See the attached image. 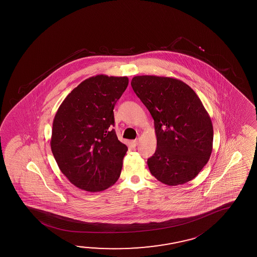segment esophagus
I'll return each instance as SVG.
<instances>
[{
    "instance_id": "obj_1",
    "label": "esophagus",
    "mask_w": 257,
    "mask_h": 257,
    "mask_svg": "<svg viewBox=\"0 0 257 257\" xmlns=\"http://www.w3.org/2000/svg\"><path fill=\"white\" fill-rule=\"evenodd\" d=\"M139 144V139H136V140H133L131 142V145L133 147H136Z\"/></svg>"
}]
</instances>
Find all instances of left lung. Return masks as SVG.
Here are the masks:
<instances>
[{
	"label": "left lung",
	"instance_id": "obj_1",
	"mask_svg": "<svg viewBox=\"0 0 257 257\" xmlns=\"http://www.w3.org/2000/svg\"><path fill=\"white\" fill-rule=\"evenodd\" d=\"M131 85L155 121L157 148L147 160L151 174L172 186L194 179L213 150V124L200 98L175 78L140 75Z\"/></svg>",
	"mask_w": 257,
	"mask_h": 257
}]
</instances>
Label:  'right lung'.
Listing matches in <instances>:
<instances>
[{"instance_id": "obj_1", "label": "right lung", "mask_w": 257, "mask_h": 257, "mask_svg": "<svg viewBox=\"0 0 257 257\" xmlns=\"http://www.w3.org/2000/svg\"><path fill=\"white\" fill-rule=\"evenodd\" d=\"M128 82L126 76L88 78L56 111L51 149L61 172L79 189L103 191L120 177L128 148L112 129L113 108Z\"/></svg>"}]
</instances>
